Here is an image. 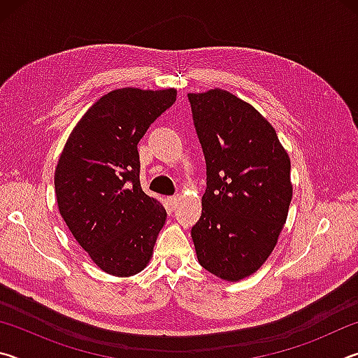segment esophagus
<instances>
[{
    "mask_svg": "<svg viewBox=\"0 0 358 358\" xmlns=\"http://www.w3.org/2000/svg\"><path fill=\"white\" fill-rule=\"evenodd\" d=\"M178 201H180V196H172V197H169V199H167V202H169V205H171V208H172V210H173V208H177Z\"/></svg>",
    "mask_w": 358,
    "mask_h": 358,
    "instance_id": "1",
    "label": "esophagus"
}]
</instances>
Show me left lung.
<instances>
[{
	"mask_svg": "<svg viewBox=\"0 0 358 358\" xmlns=\"http://www.w3.org/2000/svg\"><path fill=\"white\" fill-rule=\"evenodd\" d=\"M207 162L202 216L191 230L205 270L251 276L275 250L292 201L290 159L262 115L226 90L189 93Z\"/></svg>",
	"mask_w": 358,
	"mask_h": 358,
	"instance_id": "8db88e82",
	"label": "left lung"
}]
</instances>
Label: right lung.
<instances>
[{
  "label": "right lung",
  "mask_w": 358,
  "mask_h": 358,
  "mask_svg": "<svg viewBox=\"0 0 358 358\" xmlns=\"http://www.w3.org/2000/svg\"><path fill=\"white\" fill-rule=\"evenodd\" d=\"M175 101V88L113 90L85 112L58 159L59 215L108 275L142 271L166 222V208L142 191L137 143Z\"/></svg>",
  "instance_id": "right-lung-1"
}]
</instances>
